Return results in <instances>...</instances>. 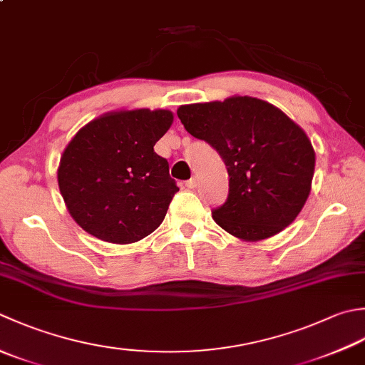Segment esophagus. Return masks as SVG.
Instances as JSON below:
<instances>
[{
	"instance_id": "obj_1",
	"label": "esophagus",
	"mask_w": 365,
	"mask_h": 365,
	"mask_svg": "<svg viewBox=\"0 0 365 365\" xmlns=\"http://www.w3.org/2000/svg\"><path fill=\"white\" fill-rule=\"evenodd\" d=\"M185 185H187L188 188H196L197 187V178L196 177H191L190 180H187V183H185Z\"/></svg>"
}]
</instances>
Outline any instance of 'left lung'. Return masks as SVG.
I'll use <instances>...</instances> for the list:
<instances>
[{"instance_id": "1", "label": "left lung", "mask_w": 365, "mask_h": 365, "mask_svg": "<svg viewBox=\"0 0 365 365\" xmlns=\"http://www.w3.org/2000/svg\"><path fill=\"white\" fill-rule=\"evenodd\" d=\"M177 115L226 164L230 195L212 210L217 225L239 239L262 240L296 220L310 195L315 152L294 121L252 96L180 106Z\"/></svg>"}]
</instances>
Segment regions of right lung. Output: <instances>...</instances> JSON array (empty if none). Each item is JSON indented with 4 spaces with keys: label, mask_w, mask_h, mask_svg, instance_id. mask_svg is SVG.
Returning <instances> with one entry per match:
<instances>
[{
    "label": "right lung",
    "mask_w": 365,
    "mask_h": 365,
    "mask_svg": "<svg viewBox=\"0 0 365 365\" xmlns=\"http://www.w3.org/2000/svg\"><path fill=\"white\" fill-rule=\"evenodd\" d=\"M169 110H120L90 121L63 152L58 187L83 231L133 244L158 227L178 191L155 144L173 125Z\"/></svg>",
    "instance_id": "add662e5"
}]
</instances>
